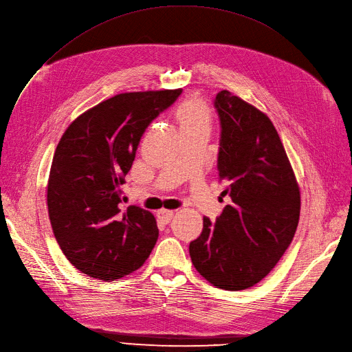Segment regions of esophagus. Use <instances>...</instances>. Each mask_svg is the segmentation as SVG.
<instances>
[{
	"instance_id": "1",
	"label": "esophagus",
	"mask_w": 352,
	"mask_h": 352,
	"mask_svg": "<svg viewBox=\"0 0 352 352\" xmlns=\"http://www.w3.org/2000/svg\"><path fill=\"white\" fill-rule=\"evenodd\" d=\"M173 216H174V211H171V210H160V211H157L158 220H160L161 223H164V224L170 223L171 219H173Z\"/></svg>"
}]
</instances>
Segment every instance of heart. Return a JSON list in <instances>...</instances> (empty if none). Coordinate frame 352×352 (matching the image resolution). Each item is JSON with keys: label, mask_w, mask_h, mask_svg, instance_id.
<instances>
[{"label": "heart", "mask_w": 352, "mask_h": 352, "mask_svg": "<svg viewBox=\"0 0 352 352\" xmlns=\"http://www.w3.org/2000/svg\"><path fill=\"white\" fill-rule=\"evenodd\" d=\"M173 119L181 135L195 131L208 132L211 125V109L204 99L190 96L175 106Z\"/></svg>", "instance_id": "1"}]
</instances>
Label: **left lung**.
<instances>
[{
    "instance_id": "1",
    "label": "left lung",
    "mask_w": 352,
    "mask_h": 352,
    "mask_svg": "<svg viewBox=\"0 0 352 352\" xmlns=\"http://www.w3.org/2000/svg\"><path fill=\"white\" fill-rule=\"evenodd\" d=\"M219 178L232 204L190 243L191 262L211 285L243 290L276 266L299 223L300 192L278 131L266 113L221 90Z\"/></svg>"
}]
</instances>
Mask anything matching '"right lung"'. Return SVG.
Masks as SVG:
<instances>
[{"mask_svg":"<svg viewBox=\"0 0 352 352\" xmlns=\"http://www.w3.org/2000/svg\"><path fill=\"white\" fill-rule=\"evenodd\" d=\"M182 89L129 91L76 118L60 140L47 184L54 237L67 261L104 282L140 269L158 240L155 217L120 208L122 184L148 125Z\"/></svg>","mask_w":352,"mask_h":352,"instance_id":"1","label":"right lung"}]
</instances>
